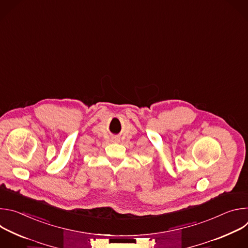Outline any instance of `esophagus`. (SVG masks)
I'll list each match as a JSON object with an SVG mask.
<instances>
[{
  "label": "esophagus",
  "mask_w": 248,
  "mask_h": 248,
  "mask_svg": "<svg viewBox=\"0 0 248 248\" xmlns=\"http://www.w3.org/2000/svg\"><path fill=\"white\" fill-rule=\"evenodd\" d=\"M118 140H119L118 138H114V141H118Z\"/></svg>",
  "instance_id": "34e87169"
}]
</instances>
